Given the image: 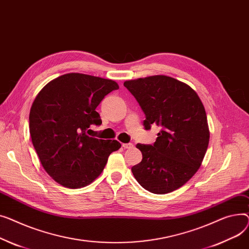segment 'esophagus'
I'll list each match as a JSON object with an SVG mask.
<instances>
[{
    "label": "esophagus",
    "mask_w": 249,
    "mask_h": 249,
    "mask_svg": "<svg viewBox=\"0 0 249 249\" xmlns=\"http://www.w3.org/2000/svg\"><path fill=\"white\" fill-rule=\"evenodd\" d=\"M123 148H124V149H133V148H134V144L130 143V142H128V143H123Z\"/></svg>",
    "instance_id": "1"
}]
</instances>
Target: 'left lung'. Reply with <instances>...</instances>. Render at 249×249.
I'll list each match as a JSON object with an SVG mask.
<instances>
[{
	"instance_id": "1",
	"label": "left lung",
	"mask_w": 249,
	"mask_h": 249,
	"mask_svg": "<svg viewBox=\"0 0 249 249\" xmlns=\"http://www.w3.org/2000/svg\"><path fill=\"white\" fill-rule=\"evenodd\" d=\"M124 85L144 112V128L160 127L153 145L137 144L142 160L131 172L151 193L175 191L194 176L208 148L210 133L202 101L188 84L165 75Z\"/></svg>"
}]
</instances>
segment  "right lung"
I'll use <instances>...</instances> for the list:
<instances>
[{"label": "right lung", "mask_w": 249, "mask_h": 249, "mask_svg": "<svg viewBox=\"0 0 249 249\" xmlns=\"http://www.w3.org/2000/svg\"><path fill=\"white\" fill-rule=\"evenodd\" d=\"M116 89L113 80L68 73L37 94L29 115L30 135L44 170L58 184L71 189L89 185L121 148L115 140L89 136L90 125L101 124L95 108Z\"/></svg>", "instance_id": "obj_1"}]
</instances>
